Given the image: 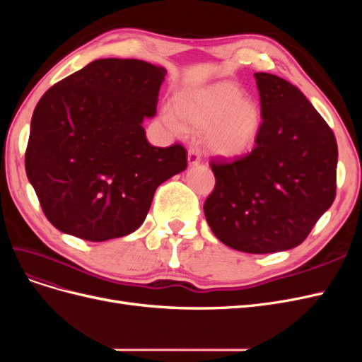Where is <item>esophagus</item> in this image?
Masks as SVG:
<instances>
[{
	"label": "esophagus",
	"instance_id": "1",
	"mask_svg": "<svg viewBox=\"0 0 362 362\" xmlns=\"http://www.w3.org/2000/svg\"><path fill=\"white\" fill-rule=\"evenodd\" d=\"M187 161L190 166H196V164L201 163V152L196 148H190L187 152Z\"/></svg>",
	"mask_w": 362,
	"mask_h": 362
}]
</instances>
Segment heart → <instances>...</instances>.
<instances>
[{
    "label": "heart",
    "mask_w": 362,
    "mask_h": 362,
    "mask_svg": "<svg viewBox=\"0 0 362 362\" xmlns=\"http://www.w3.org/2000/svg\"><path fill=\"white\" fill-rule=\"evenodd\" d=\"M161 119L175 133H204L205 149L221 158H237L252 149L259 134L261 108L233 83H216L175 98Z\"/></svg>",
    "instance_id": "obj_1"
}]
</instances>
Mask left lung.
I'll use <instances>...</instances> for the list:
<instances>
[{
	"mask_svg": "<svg viewBox=\"0 0 362 362\" xmlns=\"http://www.w3.org/2000/svg\"><path fill=\"white\" fill-rule=\"evenodd\" d=\"M261 128L255 148L213 161L204 213L213 234L247 254L299 246L335 199L338 149L332 129L298 87L257 72Z\"/></svg>",
	"mask_w": 362,
	"mask_h": 362,
	"instance_id": "obj_1",
	"label": "left lung"
}]
</instances>
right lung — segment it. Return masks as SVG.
I'll return each mask as SVG.
<instances>
[{
  "mask_svg": "<svg viewBox=\"0 0 362 362\" xmlns=\"http://www.w3.org/2000/svg\"><path fill=\"white\" fill-rule=\"evenodd\" d=\"M164 76L141 60L101 59L40 98L25 170L59 231L89 242L134 233L158 185L187 168L181 145L152 146L144 128L157 113Z\"/></svg>",
  "mask_w": 362,
  "mask_h": 362,
  "instance_id": "add662e5",
  "label": "right lung"
}]
</instances>
